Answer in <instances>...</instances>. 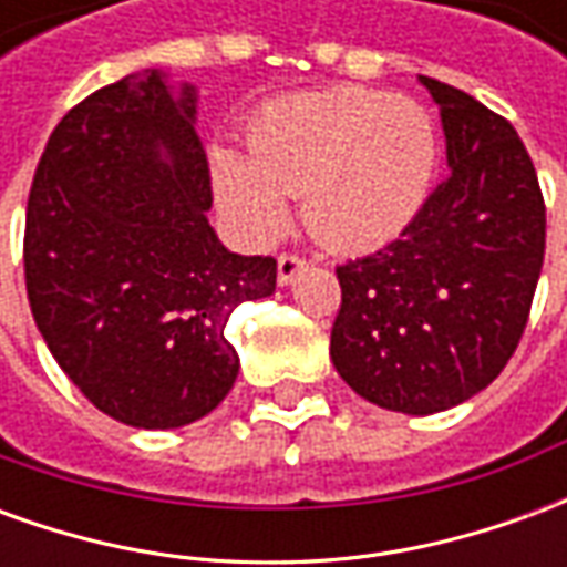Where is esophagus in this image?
Segmentation results:
<instances>
[{"instance_id": "1", "label": "esophagus", "mask_w": 567, "mask_h": 567, "mask_svg": "<svg viewBox=\"0 0 567 567\" xmlns=\"http://www.w3.org/2000/svg\"><path fill=\"white\" fill-rule=\"evenodd\" d=\"M309 260L307 258H300V255H295V251H282L279 255V285H288V282H295V276L303 267H307Z\"/></svg>"}]
</instances>
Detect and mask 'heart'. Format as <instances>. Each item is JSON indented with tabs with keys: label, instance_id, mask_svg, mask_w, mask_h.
I'll use <instances>...</instances> for the list:
<instances>
[{
	"label": "heart",
	"instance_id": "1",
	"mask_svg": "<svg viewBox=\"0 0 567 567\" xmlns=\"http://www.w3.org/2000/svg\"><path fill=\"white\" fill-rule=\"evenodd\" d=\"M248 163L215 154V194L236 227L272 239L300 197L303 221L340 251L380 246L416 218L437 166V130L410 96L324 87L272 100L246 133Z\"/></svg>",
	"mask_w": 567,
	"mask_h": 567
}]
</instances>
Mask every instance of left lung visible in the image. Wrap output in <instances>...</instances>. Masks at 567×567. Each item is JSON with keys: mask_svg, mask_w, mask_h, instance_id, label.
<instances>
[{"mask_svg": "<svg viewBox=\"0 0 567 567\" xmlns=\"http://www.w3.org/2000/svg\"><path fill=\"white\" fill-rule=\"evenodd\" d=\"M450 175L398 239L337 267L331 358L370 404L431 416L498 377L523 340L547 246L535 163L507 117L422 75Z\"/></svg>", "mask_w": 567, "mask_h": 567, "instance_id": "1", "label": "left lung"}]
</instances>
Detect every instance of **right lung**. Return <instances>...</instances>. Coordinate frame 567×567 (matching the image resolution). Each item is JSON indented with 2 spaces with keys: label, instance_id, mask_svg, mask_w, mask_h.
Returning a JSON list of instances; mask_svg holds the SVG:
<instances>
[{
  "label": "right lung",
  "instance_id": "obj_1",
  "mask_svg": "<svg viewBox=\"0 0 567 567\" xmlns=\"http://www.w3.org/2000/svg\"><path fill=\"white\" fill-rule=\"evenodd\" d=\"M194 100L157 69L100 87L54 127L27 203L32 319L81 394L133 427L221 404L239 373L227 319L276 291V260L234 255L209 227Z\"/></svg>",
  "mask_w": 567,
  "mask_h": 567
}]
</instances>
